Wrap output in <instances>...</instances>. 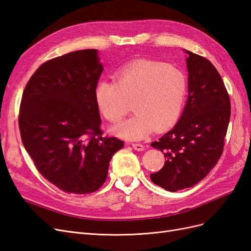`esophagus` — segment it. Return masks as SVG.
Segmentation results:
<instances>
[{
  "mask_svg": "<svg viewBox=\"0 0 251 251\" xmlns=\"http://www.w3.org/2000/svg\"><path fill=\"white\" fill-rule=\"evenodd\" d=\"M132 147L136 151H143L144 150L143 144H141V143H132Z\"/></svg>",
  "mask_w": 251,
  "mask_h": 251,
  "instance_id": "esophagus-1",
  "label": "esophagus"
}]
</instances>
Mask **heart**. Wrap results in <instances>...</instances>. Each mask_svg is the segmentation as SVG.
<instances>
[{
    "label": "heart",
    "mask_w": 251,
    "mask_h": 251,
    "mask_svg": "<svg viewBox=\"0 0 251 251\" xmlns=\"http://www.w3.org/2000/svg\"><path fill=\"white\" fill-rule=\"evenodd\" d=\"M187 94L181 70L161 63L140 62L118 73L117 82L101 81L95 100L102 115L118 124L131 109L133 117L114 128L118 136L139 140L151 131H164L177 123Z\"/></svg>",
    "instance_id": "b5f03b06"
}]
</instances>
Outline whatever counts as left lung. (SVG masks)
Wrapping results in <instances>:
<instances>
[{"label": "left lung", "instance_id": "1", "mask_svg": "<svg viewBox=\"0 0 251 251\" xmlns=\"http://www.w3.org/2000/svg\"><path fill=\"white\" fill-rule=\"evenodd\" d=\"M188 98L171 131L151 146L164 154L151 180L169 192L192 187L215 168L224 149L230 100L221 75L208 59L186 51Z\"/></svg>", "mask_w": 251, "mask_h": 251}]
</instances>
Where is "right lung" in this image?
Wrapping results in <instances>:
<instances>
[{
  "instance_id": "add662e5",
  "label": "right lung",
  "mask_w": 251,
  "mask_h": 251,
  "mask_svg": "<svg viewBox=\"0 0 251 251\" xmlns=\"http://www.w3.org/2000/svg\"><path fill=\"white\" fill-rule=\"evenodd\" d=\"M102 69L96 49L67 53L41 65L23 92L22 142L42 176L65 193L100 189L124 148L123 140L102 136L95 100Z\"/></svg>"
}]
</instances>
